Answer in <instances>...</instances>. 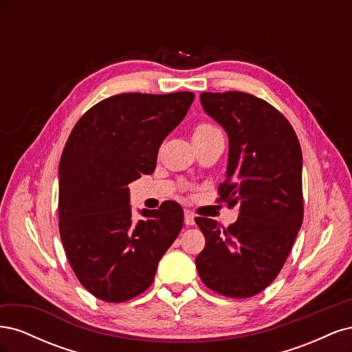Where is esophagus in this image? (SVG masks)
Listing matches in <instances>:
<instances>
[{
	"label": "esophagus",
	"instance_id": "obj_1",
	"mask_svg": "<svg viewBox=\"0 0 352 352\" xmlns=\"http://www.w3.org/2000/svg\"><path fill=\"white\" fill-rule=\"evenodd\" d=\"M185 225L186 226H194L195 225V216L192 211L185 210Z\"/></svg>",
	"mask_w": 352,
	"mask_h": 352
}]
</instances>
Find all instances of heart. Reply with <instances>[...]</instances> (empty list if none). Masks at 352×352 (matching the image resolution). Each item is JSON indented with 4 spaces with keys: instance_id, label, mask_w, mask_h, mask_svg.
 <instances>
[{
    "instance_id": "1",
    "label": "heart",
    "mask_w": 352,
    "mask_h": 352,
    "mask_svg": "<svg viewBox=\"0 0 352 352\" xmlns=\"http://www.w3.org/2000/svg\"><path fill=\"white\" fill-rule=\"evenodd\" d=\"M216 133H221L216 126H212L211 123H199L195 131H194V140H201V138H208Z\"/></svg>"
}]
</instances>
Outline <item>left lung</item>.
Masks as SVG:
<instances>
[{
	"mask_svg": "<svg viewBox=\"0 0 352 352\" xmlns=\"http://www.w3.org/2000/svg\"><path fill=\"white\" fill-rule=\"evenodd\" d=\"M201 104L229 136L219 201L239 206L226 229L197 217L206 247L195 264L207 287L230 298L264 291L279 274L302 225V153L286 117L251 94L202 92Z\"/></svg>",
	"mask_w": 352,
	"mask_h": 352,
	"instance_id": "left-lung-1",
	"label": "left lung"
}]
</instances>
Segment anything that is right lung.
Instances as JSON below:
<instances>
[{
  "label": "right lung",
  "instance_id": "right-lung-1",
  "mask_svg": "<svg viewBox=\"0 0 352 352\" xmlns=\"http://www.w3.org/2000/svg\"><path fill=\"white\" fill-rule=\"evenodd\" d=\"M194 98L113 95L73 127L58 166V228L74 274L98 300L124 302L148 289L184 226L175 201L133 219L127 185L154 172L160 145Z\"/></svg>",
  "mask_w": 352,
  "mask_h": 352
}]
</instances>
